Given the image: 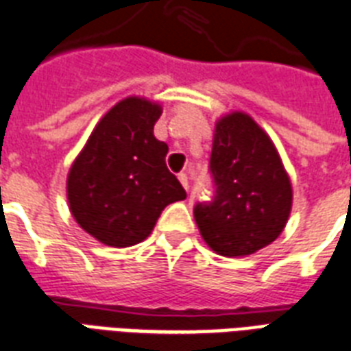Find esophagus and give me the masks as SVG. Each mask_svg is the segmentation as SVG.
<instances>
[{
    "instance_id": "esophagus-1",
    "label": "esophagus",
    "mask_w": 351,
    "mask_h": 351,
    "mask_svg": "<svg viewBox=\"0 0 351 351\" xmlns=\"http://www.w3.org/2000/svg\"><path fill=\"white\" fill-rule=\"evenodd\" d=\"M178 178H179V181H181V184L184 186V190H189L190 189V186H189V176H186V173H179Z\"/></svg>"
}]
</instances>
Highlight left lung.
<instances>
[{
    "label": "left lung",
    "mask_w": 351,
    "mask_h": 351,
    "mask_svg": "<svg viewBox=\"0 0 351 351\" xmlns=\"http://www.w3.org/2000/svg\"><path fill=\"white\" fill-rule=\"evenodd\" d=\"M208 172L213 197L194 206L206 245L221 256H247L278 238L291 213V183L251 117L232 113L216 124Z\"/></svg>",
    "instance_id": "8db88e82"
}]
</instances>
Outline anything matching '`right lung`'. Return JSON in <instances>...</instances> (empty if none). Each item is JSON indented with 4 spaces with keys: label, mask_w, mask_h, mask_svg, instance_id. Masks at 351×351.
Returning <instances> with one entry per match:
<instances>
[{
    "label": "right lung",
    "mask_w": 351,
    "mask_h": 351,
    "mask_svg": "<svg viewBox=\"0 0 351 351\" xmlns=\"http://www.w3.org/2000/svg\"><path fill=\"white\" fill-rule=\"evenodd\" d=\"M161 108L121 100L95 126L67 178L71 214L100 243L130 247L148 238L165 206L186 197L167 168L168 145L154 126Z\"/></svg>",
    "instance_id": "add662e5"
}]
</instances>
